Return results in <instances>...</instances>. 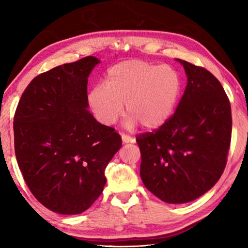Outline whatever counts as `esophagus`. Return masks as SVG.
Segmentation results:
<instances>
[{"label": "esophagus", "mask_w": 248, "mask_h": 248, "mask_svg": "<svg viewBox=\"0 0 248 248\" xmlns=\"http://www.w3.org/2000/svg\"><path fill=\"white\" fill-rule=\"evenodd\" d=\"M121 139H123V143L124 144L134 143V142H136V139H133V138L127 136V134H123V136H121Z\"/></svg>", "instance_id": "34e87169"}]
</instances>
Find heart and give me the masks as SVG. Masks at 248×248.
Listing matches in <instances>:
<instances>
[{"label": "heart", "instance_id": "obj_1", "mask_svg": "<svg viewBox=\"0 0 248 248\" xmlns=\"http://www.w3.org/2000/svg\"><path fill=\"white\" fill-rule=\"evenodd\" d=\"M182 78L170 65H156L143 60L119 62L107 71L105 85L90 91L92 111L100 124L111 125L125 111L128 128L138 124L155 130L173 115L182 94Z\"/></svg>", "mask_w": 248, "mask_h": 248}]
</instances>
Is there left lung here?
Returning a JSON list of instances; mask_svg holds the SVG:
<instances>
[{"label": "left lung", "instance_id": "8db88e82", "mask_svg": "<svg viewBox=\"0 0 248 248\" xmlns=\"http://www.w3.org/2000/svg\"><path fill=\"white\" fill-rule=\"evenodd\" d=\"M187 86L169 121L140 134V176L144 186L167 203H187L215 186L225 169L232 133L231 105L217 78L176 59Z\"/></svg>", "mask_w": 248, "mask_h": 248}]
</instances>
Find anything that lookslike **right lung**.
I'll return each instance as SVG.
<instances>
[{
	"label": "right lung",
	"instance_id": "1",
	"mask_svg": "<svg viewBox=\"0 0 248 248\" xmlns=\"http://www.w3.org/2000/svg\"><path fill=\"white\" fill-rule=\"evenodd\" d=\"M97 63L91 56L38 75L15 112V154L25 182L60 215H79L94 203L106 184L105 169L121 148L115 129L89 110L87 78Z\"/></svg>",
	"mask_w": 248,
	"mask_h": 248
}]
</instances>
